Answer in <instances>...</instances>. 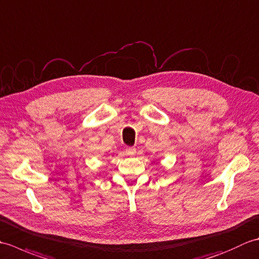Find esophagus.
<instances>
[{"label": "esophagus", "mask_w": 259, "mask_h": 259, "mask_svg": "<svg viewBox=\"0 0 259 259\" xmlns=\"http://www.w3.org/2000/svg\"><path fill=\"white\" fill-rule=\"evenodd\" d=\"M125 152H126V155L134 156L135 153H136V148L135 147H126L125 148Z\"/></svg>", "instance_id": "1"}]
</instances>
